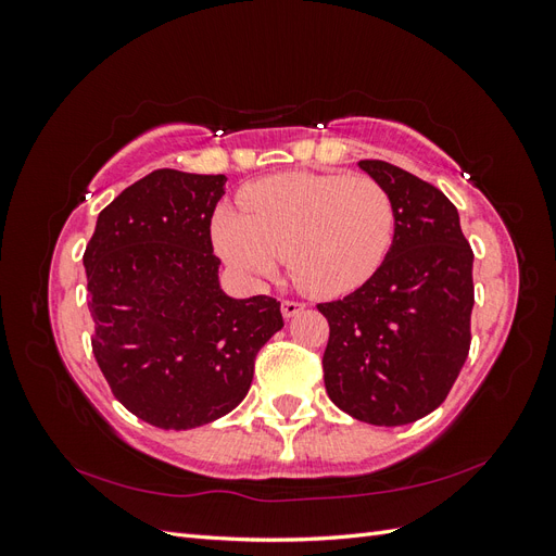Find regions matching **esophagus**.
I'll list each match as a JSON object with an SVG mask.
<instances>
[{"label": "esophagus", "instance_id": "obj_1", "mask_svg": "<svg viewBox=\"0 0 556 556\" xmlns=\"http://www.w3.org/2000/svg\"><path fill=\"white\" fill-rule=\"evenodd\" d=\"M304 308H306L304 301H292V299L282 301V306H280V311H282V317H285V319H290V317L299 315V313L304 311Z\"/></svg>", "mask_w": 556, "mask_h": 556}]
</instances>
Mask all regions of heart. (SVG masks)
Returning <instances> with one entry per match:
<instances>
[{
  "instance_id": "1",
  "label": "heart",
  "mask_w": 556,
  "mask_h": 556,
  "mask_svg": "<svg viewBox=\"0 0 556 556\" xmlns=\"http://www.w3.org/2000/svg\"><path fill=\"white\" fill-rule=\"evenodd\" d=\"M394 201L371 176L282 174L243 192V211L220 206L213 243L245 280L268 278L288 257L301 290L333 296L371 278L394 241Z\"/></svg>"
}]
</instances>
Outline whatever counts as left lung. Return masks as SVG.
I'll return each mask as SVG.
<instances>
[{"instance_id":"1","label":"left lung","mask_w":556,"mask_h":556,"mask_svg":"<svg viewBox=\"0 0 556 556\" xmlns=\"http://www.w3.org/2000/svg\"><path fill=\"white\" fill-rule=\"evenodd\" d=\"M359 169L394 201V241L359 290L317 304L329 323L325 387L359 422L401 427L441 406L468 357L473 250L431 182L382 160Z\"/></svg>"}]
</instances>
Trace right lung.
<instances>
[{
  "label": "right lung",
  "instance_id": "right-lung-1",
  "mask_svg": "<svg viewBox=\"0 0 556 556\" xmlns=\"http://www.w3.org/2000/svg\"><path fill=\"white\" fill-rule=\"evenodd\" d=\"M227 176L157 169L99 213L83 255L92 352L113 396L143 422L185 431L245 399L280 301L231 299L211 217Z\"/></svg>",
  "mask_w": 556,
  "mask_h": 556
}]
</instances>
